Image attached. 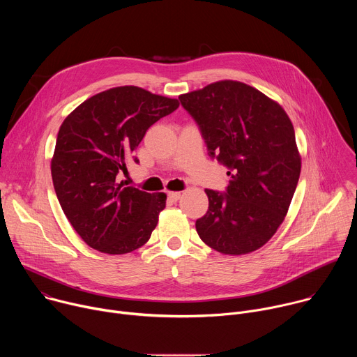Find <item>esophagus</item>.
Returning a JSON list of instances; mask_svg holds the SVG:
<instances>
[{"mask_svg": "<svg viewBox=\"0 0 357 357\" xmlns=\"http://www.w3.org/2000/svg\"><path fill=\"white\" fill-rule=\"evenodd\" d=\"M168 199L171 202H176L181 199V192H168Z\"/></svg>", "mask_w": 357, "mask_h": 357, "instance_id": "34e87169", "label": "esophagus"}]
</instances>
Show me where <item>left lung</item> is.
Masks as SVG:
<instances>
[{
    "mask_svg": "<svg viewBox=\"0 0 357 357\" xmlns=\"http://www.w3.org/2000/svg\"><path fill=\"white\" fill-rule=\"evenodd\" d=\"M209 155L227 167L226 192L205 189L196 231L213 250L240 256L263 247L291 205L301 174L292 123L274 100L245 83L222 80L179 96Z\"/></svg>",
    "mask_w": 357,
    "mask_h": 357,
    "instance_id": "8db88e82",
    "label": "left lung"
}]
</instances>
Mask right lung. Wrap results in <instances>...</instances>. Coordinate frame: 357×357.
Masks as SVG:
<instances>
[{
    "label": "right lung",
    "instance_id": "1",
    "mask_svg": "<svg viewBox=\"0 0 357 357\" xmlns=\"http://www.w3.org/2000/svg\"><path fill=\"white\" fill-rule=\"evenodd\" d=\"M179 107L176 98L137 86L101 91L62 123L50 171L63 213L83 241L106 254L144 245L165 208V193L119 183L146 130Z\"/></svg>",
    "mask_w": 357,
    "mask_h": 357
}]
</instances>
